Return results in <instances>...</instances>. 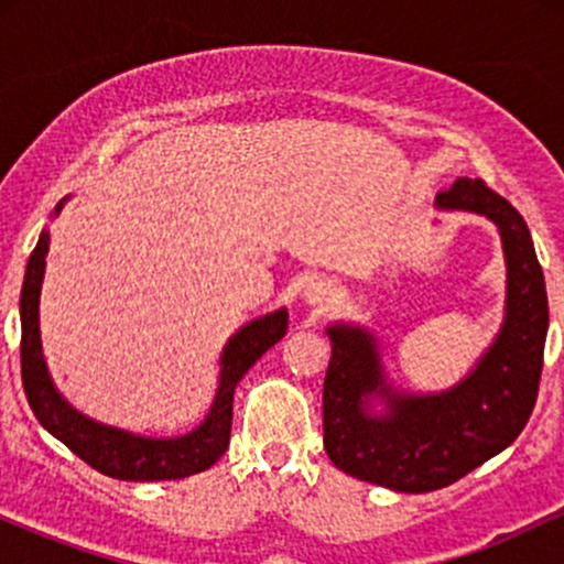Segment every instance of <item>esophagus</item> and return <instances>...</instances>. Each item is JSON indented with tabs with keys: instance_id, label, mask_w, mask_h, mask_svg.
Masks as SVG:
<instances>
[{
	"instance_id": "obj_1",
	"label": "esophagus",
	"mask_w": 564,
	"mask_h": 564,
	"mask_svg": "<svg viewBox=\"0 0 564 564\" xmlns=\"http://www.w3.org/2000/svg\"><path fill=\"white\" fill-rule=\"evenodd\" d=\"M336 296H339V289H336L334 281H326V278H318V281L304 286V300H307V304H313V307H332Z\"/></svg>"
}]
</instances>
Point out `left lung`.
Returning <instances> with one entry per match:
<instances>
[{"label": "left lung", "instance_id": "1", "mask_svg": "<svg viewBox=\"0 0 564 564\" xmlns=\"http://www.w3.org/2000/svg\"><path fill=\"white\" fill-rule=\"evenodd\" d=\"M440 209L488 217L507 257V315L469 377L437 394H400L384 379L377 339L336 323L323 381V445L334 467L400 494H430L462 480L525 430L543 368L549 302L533 238L520 212L482 180L437 193ZM373 393L386 413L370 411Z\"/></svg>", "mask_w": 564, "mask_h": 564}]
</instances>
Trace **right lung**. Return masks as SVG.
<instances>
[{
	"label": "right lung",
	"instance_id": "right-lung-1",
	"mask_svg": "<svg viewBox=\"0 0 564 564\" xmlns=\"http://www.w3.org/2000/svg\"><path fill=\"white\" fill-rule=\"evenodd\" d=\"M63 204H57L55 215ZM50 251V232L42 230L36 249L25 264L21 289V377L23 392L39 424L66 443L82 462L116 477V480L151 482L180 480L198 475L228 451L232 424V392L241 377L275 341L283 339L289 328L286 310L262 315L246 323L241 332L230 336L219 358V387L209 413L193 432L183 437H142L116 426L97 424L84 413L70 408L50 379L39 336V294H42L44 257Z\"/></svg>",
	"mask_w": 564,
	"mask_h": 564
}]
</instances>
